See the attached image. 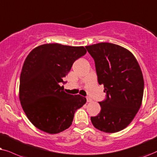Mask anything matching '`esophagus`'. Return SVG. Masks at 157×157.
I'll return each mask as SVG.
<instances>
[{"label":"esophagus","instance_id":"obj_1","mask_svg":"<svg viewBox=\"0 0 157 157\" xmlns=\"http://www.w3.org/2000/svg\"><path fill=\"white\" fill-rule=\"evenodd\" d=\"M92 101H93V100H92L90 98H89V97L87 98V103H90V102H92Z\"/></svg>","mask_w":157,"mask_h":157}]
</instances>
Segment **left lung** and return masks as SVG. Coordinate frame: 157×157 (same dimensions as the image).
Masks as SVG:
<instances>
[{
	"mask_svg": "<svg viewBox=\"0 0 157 157\" xmlns=\"http://www.w3.org/2000/svg\"><path fill=\"white\" fill-rule=\"evenodd\" d=\"M95 64L98 81L103 85L105 100L92 124L105 133L118 132L131 124L141 105L144 82L136 59L128 49L111 43L86 46Z\"/></svg>",
	"mask_w": 157,
	"mask_h": 157,
	"instance_id": "1",
	"label": "left lung"
}]
</instances>
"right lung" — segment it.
Returning <instances> with one entry per match:
<instances>
[{"mask_svg": "<svg viewBox=\"0 0 157 157\" xmlns=\"http://www.w3.org/2000/svg\"><path fill=\"white\" fill-rule=\"evenodd\" d=\"M86 52L84 47L46 44L27 56L20 76L19 100L27 118L39 130L51 134L66 130L75 111L86 103L85 97L66 93L60 85L74 62Z\"/></svg>", "mask_w": 157, "mask_h": 157, "instance_id": "1", "label": "right lung"}]
</instances>
